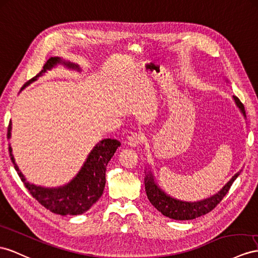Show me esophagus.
<instances>
[{"label": "esophagus", "mask_w": 258, "mask_h": 258, "mask_svg": "<svg viewBox=\"0 0 258 258\" xmlns=\"http://www.w3.org/2000/svg\"><path fill=\"white\" fill-rule=\"evenodd\" d=\"M144 142V136L140 133H133L128 136L127 144L131 147H136L138 145H141Z\"/></svg>", "instance_id": "34e87169"}]
</instances>
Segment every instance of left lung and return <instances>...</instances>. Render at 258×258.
Here are the masks:
<instances>
[{"mask_svg": "<svg viewBox=\"0 0 258 258\" xmlns=\"http://www.w3.org/2000/svg\"><path fill=\"white\" fill-rule=\"evenodd\" d=\"M234 102L240 109L242 114L245 117V109H244L243 103L240 101V99L233 96ZM240 172L235 173L232 179H231L226 185H224L217 194L210 196L206 200H203L200 202H183L179 201L176 198H173L166 194L163 190L157 185L155 182V177L153 173L148 172V174L145 176V189H146V194L151 205L160 213L171 218L174 220H192L197 217H201L208 214L209 211L213 210L218 204H219L222 198L226 196L229 192V189L232 185L234 180L239 176Z\"/></svg>", "mask_w": 258, "mask_h": 258, "instance_id": "left-lung-1", "label": "left lung"}]
</instances>
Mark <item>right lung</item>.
Segmentation results:
<instances>
[{
	"instance_id": "obj_1",
	"label": "right lung",
	"mask_w": 258,
	"mask_h": 258,
	"mask_svg": "<svg viewBox=\"0 0 258 258\" xmlns=\"http://www.w3.org/2000/svg\"><path fill=\"white\" fill-rule=\"evenodd\" d=\"M57 64H64L69 69L81 71L77 64L63 61L61 57H50L47 63L43 65L41 72L35 77L29 79L23 86L22 90L32 82L37 81L45 72L53 69ZM11 130L12 123L10 122L8 138H11ZM120 142L116 140H111V138H105V140L99 142L94 149L90 151L84 166L79 170V172L74 179L70 183L65 184L64 186L55 188L37 186L35 184L26 181V177L19 171L15 162L11 145L9 151L15 170L32 197L36 198L43 207L56 215L76 216L87 211L101 197L105 185V170H107L109 161L113 157L117 147H120Z\"/></svg>"
}]
</instances>
